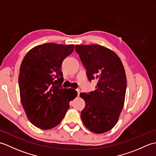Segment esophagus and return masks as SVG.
Here are the masks:
<instances>
[{"instance_id":"obj_1","label":"esophagus","mask_w":156,"mask_h":156,"mask_svg":"<svg viewBox=\"0 0 156 156\" xmlns=\"http://www.w3.org/2000/svg\"><path fill=\"white\" fill-rule=\"evenodd\" d=\"M76 91H77L78 96H79V94H80V89H76Z\"/></svg>"}]
</instances>
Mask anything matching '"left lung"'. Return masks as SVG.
Wrapping results in <instances>:
<instances>
[{
	"mask_svg": "<svg viewBox=\"0 0 156 156\" xmlns=\"http://www.w3.org/2000/svg\"><path fill=\"white\" fill-rule=\"evenodd\" d=\"M75 49L88 80H97L94 91L80 94L85 101L82 122L93 133H106L117 124L124 105L127 78L123 65L115 52L104 46L76 45Z\"/></svg>",
	"mask_w": 156,
	"mask_h": 156,
	"instance_id": "left-lung-1",
	"label": "left lung"
}]
</instances>
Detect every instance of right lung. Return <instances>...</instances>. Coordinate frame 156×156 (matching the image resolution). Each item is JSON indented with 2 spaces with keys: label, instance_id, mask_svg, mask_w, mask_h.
Instances as JSON below:
<instances>
[{
  "label": "right lung",
  "instance_id": "1",
  "mask_svg": "<svg viewBox=\"0 0 156 156\" xmlns=\"http://www.w3.org/2000/svg\"><path fill=\"white\" fill-rule=\"evenodd\" d=\"M74 45L53 43L33 48L23 58L19 77L20 97L26 115L31 123L48 130L64 119L69 102L77 97L72 88H61V67Z\"/></svg>",
  "mask_w": 156,
  "mask_h": 156
}]
</instances>
